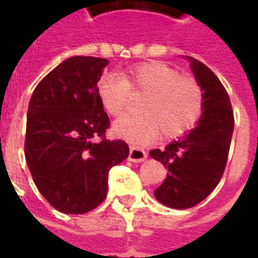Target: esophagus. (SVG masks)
Wrapping results in <instances>:
<instances>
[{"mask_svg":"<svg viewBox=\"0 0 258 258\" xmlns=\"http://www.w3.org/2000/svg\"><path fill=\"white\" fill-rule=\"evenodd\" d=\"M146 152L144 149H141V148H137V146H131L130 148V153H128V160L130 162H134V163H140L144 162L146 159Z\"/></svg>","mask_w":258,"mask_h":258,"instance_id":"1","label":"esophagus"}]
</instances>
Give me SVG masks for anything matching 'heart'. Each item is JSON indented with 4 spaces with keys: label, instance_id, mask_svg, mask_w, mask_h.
<instances>
[{
    "label": "heart",
    "instance_id": "1",
    "mask_svg": "<svg viewBox=\"0 0 258 258\" xmlns=\"http://www.w3.org/2000/svg\"><path fill=\"white\" fill-rule=\"evenodd\" d=\"M131 92L144 95L141 114H127L113 124V131L135 145L151 142L160 133L174 138L188 133L203 113V90L199 83L182 77L160 62L130 68L123 77L106 73L98 80L96 94L110 116L118 117L128 107Z\"/></svg>",
    "mask_w": 258,
    "mask_h": 258
}]
</instances>
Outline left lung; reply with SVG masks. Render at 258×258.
<instances>
[{"mask_svg":"<svg viewBox=\"0 0 258 258\" xmlns=\"http://www.w3.org/2000/svg\"><path fill=\"white\" fill-rule=\"evenodd\" d=\"M195 79L203 90V113L196 127L166 149L149 152L167 167V177L156 190L162 205L189 209L205 200L221 179L233 133V112L227 90L216 74L188 56Z\"/></svg>","mask_w":258,"mask_h":258,"instance_id":"8db88e82","label":"left lung"}]
</instances>
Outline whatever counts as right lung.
<instances>
[{"label":"right lung","instance_id":"1","mask_svg":"<svg viewBox=\"0 0 258 258\" xmlns=\"http://www.w3.org/2000/svg\"><path fill=\"white\" fill-rule=\"evenodd\" d=\"M107 59L73 56L48 73L31 95L25 156L34 184L64 214L94 210L107 194L109 170L128 145L105 137L109 117L96 94Z\"/></svg>","mask_w":258,"mask_h":258}]
</instances>
